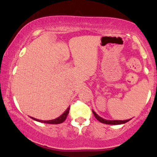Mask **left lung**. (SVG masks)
Returning <instances> with one entry per match:
<instances>
[{
	"label": "left lung",
	"mask_w": 157,
	"mask_h": 157,
	"mask_svg": "<svg viewBox=\"0 0 157 157\" xmlns=\"http://www.w3.org/2000/svg\"><path fill=\"white\" fill-rule=\"evenodd\" d=\"M92 112L94 115L95 118L97 119L98 121H100V122L104 124H108V125H120V124H124L126 123L127 122H128L129 120H131V119H129V120H105V119L102 118L101 117L99 116L97 113H96L95 111H94L92 110Z\"/></svg>",
	"instance_id": "obj_1"
}]
</instances>
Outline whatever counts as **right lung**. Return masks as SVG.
Here are the masks:
<instances>
[{
  "instance_id": "obj_1",
  "label": "right lung",
  "mask_w": 157,
  "mask_h": 157,
  "mask_svg": "<svg viewBox=\"0 0 157 157\" xmlns=\"http://www.w3.org/2000/svg\"><path fill=\"white\" fill-rule=\"evenodd\" d=\"M69 109L70 108L68 107L67 109L65 111V112L63 113L62 115H60L59 117L56 118V119H54V120H37V119L36 118H34V117H30L32 120H35V121H37V122H44V123H48V124H60V123H62V122H63L65 120H66V117H67L68 113H69Z\"/></svg>"
}]
</instances>
